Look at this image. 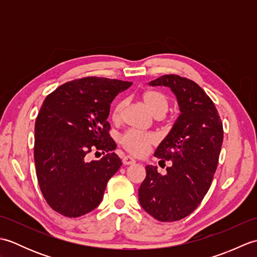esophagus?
Returning a JSON list of instances; mask_svg holds the SVG:
<instances>
[{"label":"esophagus","instance_id":"obj_1","mask_svg":"<svg viewBox=\"0 0 257 257\" xmlns=\"http://www.w3.org/2000/svg\"><path fill=\"white\" fill-rule=\"evenodd\" d=\"M136 162V160L134 159V158H132V157H129V156H125V157H123V159H122V163L124 166H129V165H134V163Z\"/></svg>","mask_w":257,"mask_h":257}]
</instances>
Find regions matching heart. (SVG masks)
I'll use <instances>...</instances> for the list:
<instances>
[{"instance_id":"1","label":"heart","mask_w":257,"mask_h":257,"mask_svg":"<svg viewBox=\"0 0 257 257\" xmlns=\"http://www.w3.org/2000/svg\"><path fill=\"white\" fill-rule=\"evenodd\" d=\"M143 101L149 111L156 117H163L170 108V99L160 90L149 89L146 90L143 95ZM125 101L123 99L117 101L111 109L110 117L114 122H119L122 118ZM157 143V137L151 133H139L135 130H129L123 134L120 138V144L130 154L135 156L145 155L151 146Z\"/></svg>"}]
</instances>
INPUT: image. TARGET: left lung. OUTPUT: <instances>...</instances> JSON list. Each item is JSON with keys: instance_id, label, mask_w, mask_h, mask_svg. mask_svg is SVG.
<instances>
[{"instance_id": "8db88e82", "label": "left lung", "mask_w": 257, "mask_h": 257, "mask_svg": "<svg viewBox=\"0 0 257 257\" xmlns=\"http://www.w3.org/2000/svg\"><path fill=\"white\" fill-rule=\"evenodd\" d=\"M166 86L177 96L180 113L158 147L160 162L171 160L167 174L147 166L139 188L143 209L156 220L174 222L191 214L209 191L223 143V125L214 102L193 80L163 75L149 83Z\"/></svg>"}]
</instances>
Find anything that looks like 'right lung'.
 Segmentation results:
<instances>
[{"label":"right lung","mask_w":257,"mask_h":257,"mask_svg":"<svg viewBox=\"0 0 257 257\" xmlns=\"http://www.w3.org/2000/svg\"><path fill=\"white\" fill-rule=\"evenodd\" d=\"M130 81L84 77L48 95L35 122L37 181L52 209L78 217L99 205L107 182L121 166L107 121L110 103ZM106 155L87 162L91 151Z\"/></svg>","instance_id":"obj_1"}]
</instances>
